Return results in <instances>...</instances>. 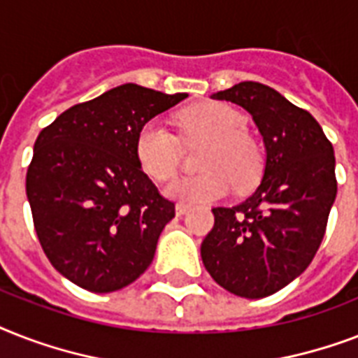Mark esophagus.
Returning <instances> with one entry per match:
<instances>
[{"label": "esophagus", "mask_w": 358, "mask_h": 358, "mask_svg": "<svg viewBox=\"0 0 358 358\" xmlns=\"http://www.w3.org/2000/svg\"><path fill=\"white\" fill-rule=\"evenodd\" d=\"M174 210H176V215H178V217H182V215H185V213H187L189 206H185V204H182V202H180V204H176V208H174Z\"/></svg>", "instance_id": "esophagus-1"}]
</instances>
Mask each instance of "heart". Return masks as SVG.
Listing matches in <instances>:
<instances>
[{
    "label": "heart",
    "instance_id": "b5f03b06",
    "mask_svg": "<svg viewBox=\"0 0 358 358\" xmlns=\"http://www.w3.org/2000/svg\"><path fill=\"white\" fill-rule=\"evenodd\" d=\"M185 131L208 139L196 176L174 180L165 193L174 201L201 204L221 201L232 191L255 185L262 173L260 146L245 131V117L221 102L196 103L180 111ZM135 157L146 176L157 182L173 178L180 165V146L157 119L146 120L135 135Z\"/></svg>",
    "mask_w": 358,
    "mask_h": 358
}]
</instances>
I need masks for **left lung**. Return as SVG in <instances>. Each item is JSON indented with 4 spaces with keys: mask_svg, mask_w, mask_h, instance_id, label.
<instances>
[{
    "mask_svg": "<svg viewBox=\"0 0 358 358\" xmlns=\"http://www.w3.org/2000/svg\"><path fill=\"white\" fill-rule=\"evenodd\" d=\"M212 98L250 113L266 167L247 201L212 210L202 264L230 294L260 299L299 277L322 245L336 199L334 150L317 120L271 87L241 81Z\"/></svg>",
    "mask_w": 358,
    "mask_h": 358,
    "instance_id": "8db88e82",
    "label": "left lung"
}]
</instances>
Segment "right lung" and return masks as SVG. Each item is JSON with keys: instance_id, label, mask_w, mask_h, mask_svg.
<instances>
[{"instance_id": "right-lung-1", "label": "right lung", "mask_w": 358, "mask_h": 358, "mask_svg": "<svg viewBox=\"0 0 358 358\" xmlns=\"http://www.w3.org/2000/svg\"><path fill=\"white\" fill-rule=\"evenodd\" d=\"M184 98L124 83L38 134L25 191L42 250L70 282L109 294L152 264L174 202L139 167L135 135Z\"/></svg>"}]
</instances>
